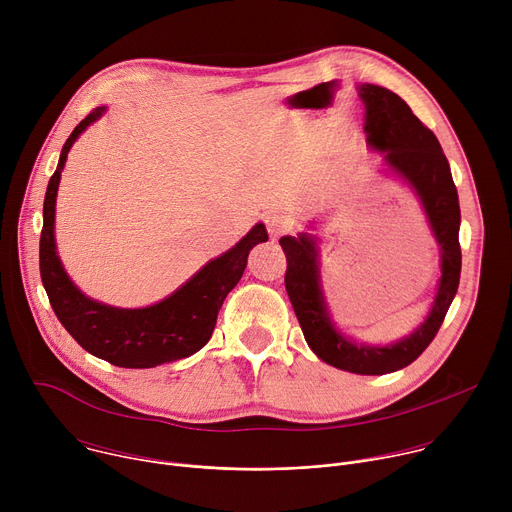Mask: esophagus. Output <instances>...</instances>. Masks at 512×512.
Masks as SVG:
<instances>
[{"instance_id":"34e87169","label":"esophagus","mask_w":512,"mask_h":512,"mask_svg":"<svg viewBox=\"0 0 512 512\" xmlns=\"http://www.w3.org/2000/svg\"><path fill=\"white\" fill-rule=\"evenodd\" d=\"M263 221H265V227H267V231H269V235H271L273 241L289 229V223L285 221V218H283L281 214H275V212L265 214Z\"/></svg>"}]
</instances>
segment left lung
Returning <instances> with one entry per match:
<instances>
[{
    "label": "left lung",
    "instance_id": "left-lung-1",
    "mask_svg": "<svg viewBox=\"0 0 512 512\" xmlns=\"http://www.w3.org/2000/svg\"><path fill=\"white\" fill-rule=\"evenodd\" d=\"M364 103V133L385 166L403 178L419 196L431 233L440 245L442 277L423 324L399 342L385 346L358 344L332 322L318 273L316 239L308 233L281 237L287 259L285 289L298 316L304 338L318 358L354 375H387L411 364L435 338L458 291L462 271L460 202L448 158L431 129L393 91L377 85H358Z\"/></svg>",
    "mask_w": 512,
    "mask_h": 512
}]
</instances>
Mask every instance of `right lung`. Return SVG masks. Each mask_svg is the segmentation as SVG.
Segmentation results:
<instances>
[{"label": "right lung", "mask_w": 512, "mask_h": 512, "mask_svg": "<svg viewBox=\"0 0 512 512\" xmlns=\"http://www.w3.org/2000/svg\"><path fill=\"white\" fill-rule=\"evenodd\" d=\"M105 113L93 109L62 145L56 172L44 196V227L40 235V277L50 306L87 352L123 369H152L198 352L212 336L216 316L229 291L247 267L249 251L265 243L267 231L257 223L233 249L208 261L166 300L148 308H115L87 298L66 275L54 241V212L60 172L77 137Z\"/></svg>", "instance_id": "add662e5"}]
</instances>
